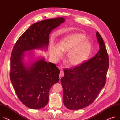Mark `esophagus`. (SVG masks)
Listing matches in <instances>:
<instances>
[{
  "label": "esophagus",
  "mask_w": 120,
  "mask_h": 120,
  "mask_svg": "<svg viewBox=\"0 0 120 120\" xmlns=\"http://www.w3.org/2000/svg\"><path fill=\"white\" fill-rule=\"evenodd\" d=\"M64 75V73L63 70H60V74H59V79H61L62 77H63Z\"/></svg>",
  "instance_id": "34e87169"
}]
</instances>
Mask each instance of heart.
Listing matches in <instances>:
<instances>
[{
	"label": "heart",
	"mask_w": 120,
	"mask_h": 120,
	"mask_svg": "<svg viewBox=\"0 0 120 120\" xmlns=\"http://www.w3.org/2000/svg\"><path fill=\"white\" fill-rule=\"evenodd\" d=\"M86 40L85 35L82 34H73L60 41L58 48L52 47L51 53L56 61L62 57L61 52H68L67 60L72 66H78L83 63L88 57L90 52L91 45Z\"/></svg>",
	"instance_id": "1"
}]
</instances>
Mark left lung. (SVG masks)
Here are the masks:
<instances>
[{"label": "left lung", "mask_w": 120, "mask_h": 120, "mask_svg": "<svg viewBox=\"0 0 120 120\" xmlns=\"http://www.w3.org/2000/svg\"><path fill=\"white\" fill-rule=\"evenodd\" d=\"M100 50L88 61L72 69L64 68L61 79L63 102L68 109L77 110L91 104L104 86L109 59L103 40L96 32Z\"/></svg>", "instance_id": "obj_1"}]
</instances>
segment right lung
I'll return each mask as SVG.
<instances>
[{
	"mask_svg": "<svg viewBox=\"0 0 120 120\" xmlns=\"http://www.w3.org/2000/svg\"><path fill=\"white\" fill-rule=\"evenodd\" d=\"M63 18L43 20L32 24L18 39L10 57V79L19 100L31 109L44 107L51 86L59 80L56 65L41 58L29 66L23 62L24 52L47 48L49 34L64 21Z\"/></svg>",
	"mask_w": 120,
	"mask_h": 120,
	"instance_id": "1",
	"label": "right lung"
}]
</instances>
